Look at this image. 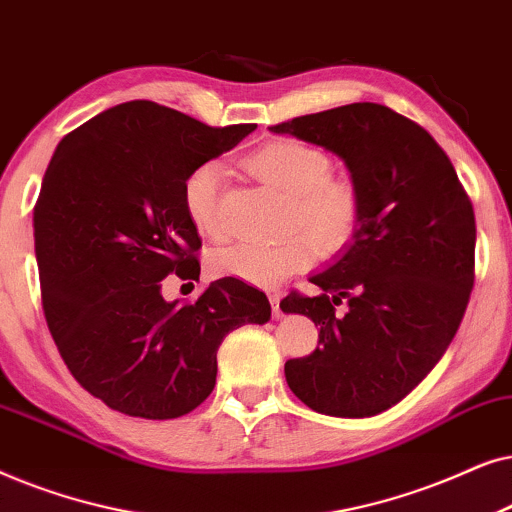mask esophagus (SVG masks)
<instances>
[{
	"label": "esophagus",
	"mask_w": 512,
	"mask_h": 512,
	"mask_svg": "<svg viewBox=\"0 0 512 512\" xmlns=\"http://www.w3.org/2000/svg\"><path fill=\"white\" fill-rule=\"evenodd\" d=\"M271 309H274V318H283V309H281V295H269Z\"/></svg>",
	"instance_id": "34e87169"
}]
</instances>
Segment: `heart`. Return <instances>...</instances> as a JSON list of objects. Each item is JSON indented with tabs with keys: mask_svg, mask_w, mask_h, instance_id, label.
I'll use <instances>...</instances> for the list:
<instances>
[{
	"mask_svg": "<svg viewBox=\"0 0 512 512\" xmlns=\"http://www.w3.org/2000/svg\"><path fill=\"white\" fill-rule=\"evenodd\" d=\"M248 168L264 185L288 196L285 231L295 234L278 243H234L213 252L210 271L215 276L278 288L285 278L311 267L316 245L323 252H337L356 234L363 213L358 187L349 177L330 175L332 161L323 149L297 140H271L248 156ZM222 180L220 163L206 161L187 175L182 187L189 220L210 238L222 236Z\"/></svg>",
	"mask_w": 512,
	"mask_h": 512,
	"instance_id": "1",
	"label": "heart"
}]
</instances>
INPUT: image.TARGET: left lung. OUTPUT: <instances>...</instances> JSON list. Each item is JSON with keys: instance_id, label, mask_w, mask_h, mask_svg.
Instances as JSON below:
<instances>
[{"instance_id": "obj_1", "label": "left lung", "mask_w": 512, "mask_h": 512, "mask_svg": "<svg viewBox=\"0 0 512 512\" xmlns=\"http://www.w3.org/2000/svg\"><path fill=\"white\" fill-rule=\"evenodd\" d=\"M271 131L337 154L363 203L353 241L309 278L320 295L281 302L320 327V346L288 360L285 381L318 414L374 417L421 384L459 330L473 290V206L438 142L377 102Z\"/></svg>"}]
</instances>
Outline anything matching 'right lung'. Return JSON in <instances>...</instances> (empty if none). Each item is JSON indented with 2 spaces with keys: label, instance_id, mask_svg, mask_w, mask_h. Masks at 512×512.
Returning <instances> with one entry per match:
<instances>
[{
  "label": "right lung",
  "instance_id": "1",
  "mask_svg": "<svg viewBox=\"0 0 512 512\" xmlns=\"http://www.w3.org/2000/svg\"><path fill=\"white\" fill-rule=\"evenodd\" d=\"M255 124L210 128L133 100L67 133L34 206L44 316L72 377L112 410L142 419L192 412L215 388L231 330L264 325V292L220 278L192 304L166 302L163 278L199 281V231L182 187Z\"/></svg>",
  "mask_w": 512,
  "mask_h": 512
}]
</instances>
